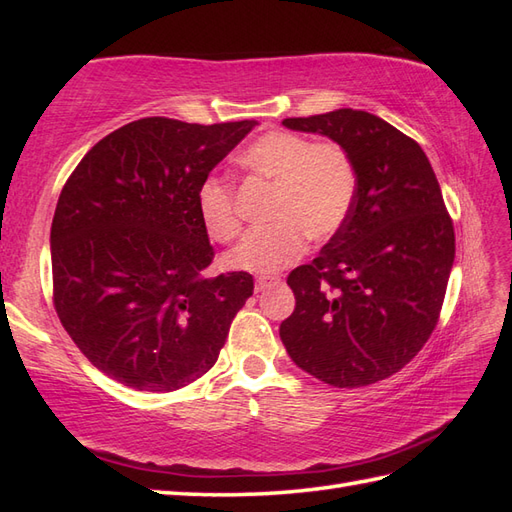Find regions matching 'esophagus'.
Returning <instances> with one entry per match:
<instances>
[{
	"label": "esophagus",
	"mask_w": 512,
	"mask_h": 512,
	"mask_svg": "<svg viewBox=\"0 0 512 512\" xmlns=\"http://www.w3.org/2000/svg\"><path fill=\"white\" fill-rule=\"evenodd\" d=\"M277 281H279L277 277H259V279L255 281V290L262 292V290H266L268 286H275Z\"/></svg>",
	"instance_id": "esophagus-1"
}]
</instances>
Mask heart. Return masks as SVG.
I'll return each mask as SVG.
<instances>
[{
	"label": "heart",
	"instance_id": "heart-1",
	"mask_svg": "<svg viewBox=\"0 0 512 512\" xmlns=\"http://www.w3.org/2000/svg\"><path fill=\"white\" fill-rule=\"evenodd\" d=\"M242 167L275 187L266 226L253 228L231 253L226 266L270 275L303 255L308 237L325 242L341 231L354 209L356 165L341 143L273 129L242 154ZM198 213L217 242H231L242 231L235 184L222 176L200 182Z\"/></svg>",
	"mask_w": 512,
	"mask_h": 512
}]
</instances>
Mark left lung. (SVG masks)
Segmentation results:
<instances>
[{"label": "left lung", "instance_id": "1", "mask_svg": "<svg viewBox=\"0 0 512 512\" xmlns=\"http://www.w3.org/2000/svg\"><path fill=\"white\" fill-rule=\"evenodd\" d=\"M341 143L356 165L350 220L288 275L295 312L279 334L303 372L367 387L400 372L440 321L455 257L453 220L416 140L363 110L286 118Z\"/></svg>", "mask_w": 512, "mask_h": 512}]
</instances>
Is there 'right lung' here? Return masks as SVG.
Returning <instances> with one entry per match:
<instances>
[{"mask_svg":"<svg viewBox=\"0 0 512 512\" xmlns=\"http://www.w3.org/2000/svg\"><path fill=\"white\" fill-rule=\"evenodd\" d=\"M253 127L140 118L99 140L65 180L50 231L52 303L116 383L154 394L191 385L253 295L244 270L204 277L215 250L195 202Z\"/></svg>","mask_w":512,"mask_h":512,"instance_id":"obj_1","label":"right lung"}]
</instances>
